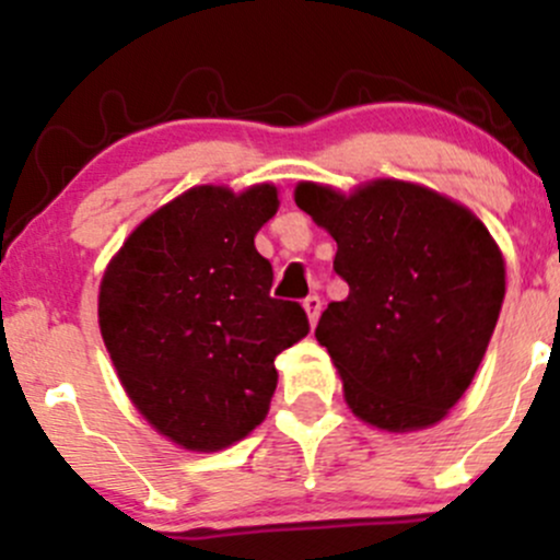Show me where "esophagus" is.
<instances>
[{
	"label": "esophagus",
	"mask_w": 560,
	"mask_h": 560,
	"mask_svg": "<svg viewBox=\"0 0 560 560\" xmlns=\"http://www.w3.org/2000/svg\"><path fill=\"white\" fill-rule=\"evenodd\" d=\"M302 307H305L311 326H316L318 324V316H320V300L316 298V294H313V298H305V302H302Z\"/></svg>",
	"instance_id": "esophagus-1"
}]
</instances>
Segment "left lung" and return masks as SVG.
Instances as JSON below:
<instances>
[{
  "instance_id": "left-lung-1",
  "label": "left lung",
  "mask_w": 560,
  "mask_h": 560,
  "mask_svg": "<svg viewBox=\"0 0 560 560\" xmlns=\"http://www.w3.org/2000/svg\"><path fill=\"white\" fill-rule=\"evenodd\" d=\"M294 202L337 242L334 271L350 287L316 326L347 408L382 432L440 423L474 382L503 307L498 242L466 205L400 178L352 191L300 182Z\"/></svg>"
}]
</instances>
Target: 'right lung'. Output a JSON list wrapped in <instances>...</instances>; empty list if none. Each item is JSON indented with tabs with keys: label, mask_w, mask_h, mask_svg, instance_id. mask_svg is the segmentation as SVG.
Returning a JSON list of instances; mask_svg holds the SVG:
<instances>
[{
	"label": "right lung",
	"mask_w": 560,
	"mask_h": 560,
	"mask_svg": "<svg viewBox=\"0 0 560 560\" xmlns=\"http://www.w3.org/2000/svg\"><path fill=\"white\" fill-rule=\"evenodd\" d=\"M279 210L262 182L191 186L147 215L107 262L96 316L115 374L173 445L218 453L266 421L276 355L307 334L298 302L271 298L255 234Z\"/></svg>",
	"instance_id": "obj_1"
}]
</instances>
